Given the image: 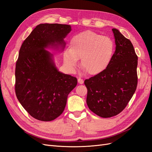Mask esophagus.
Segmentation results:
<instances>
[{
    "instance_id": "34e87169",
    "label": "esophagus",
    "mask_w": 152,
    "mask_h": 152,
    "mask_svg": "<svg viewBox=\"0 0 152 152\" xmlns=\"http://www.w3.org/2000/svg\"><path fill=\"white\" fill-rule=\"evenodd\" d=\"M78 82H79V84H82L84 83V80L83 79H80V78H79V79H78Z\"/></svg>"
}]
</instances>
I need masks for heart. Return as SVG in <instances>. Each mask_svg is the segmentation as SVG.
<instances>
[{
	"label": "heart",
	"instance_id": "heart-1",
	"mask_svg": "<svg viewBox=\"0 0 152 152\" xmlns=\"http://www.w3.org/2000/svg\"><path fill=\"white\" fill-rule=\"evenodd\" d=\"M115 51L113 40L91 30L73 35L70 48L63 52V61L69 70L73 71L81 58L82 68L91 75L104 72L111 64Z\"/></svg>",
	"mask_w": 152,
	"mask_h": 152
}]
</instances>
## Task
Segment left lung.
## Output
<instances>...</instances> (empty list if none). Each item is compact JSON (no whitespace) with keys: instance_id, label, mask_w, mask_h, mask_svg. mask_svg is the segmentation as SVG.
Returning <instances> with one entry per match:
<instances>
[{"instance_id":"obj_1","label":"left lung","mask_w":152,"mask_h":152,"mask_svg":"<svg viewBox=\"0 0 152 152\" xmlns=\"http://www.w3.org/2000/svg\"><path fill=\"white\" fill-rule=\"evenodd\" d=\"M112 31L116 47L111 64L101 74L84 81L87 104L103 118L120 113L132 98L137 84V56L134 47L119 30Z\"/></svg>"}]
</instances>
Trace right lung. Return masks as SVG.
<instances>
[{"mask_svg": "<svg viewBox=\"0 0 152 152\" xmlns=\"http://www.w3.org/2000/svg\"><path fill=\"white\" fill-rule=\"evenodd\" d=\"M71 26L43 23L37 26L20 49L16 64L15 92L22 107L39 121L54 120L64 111L77 78L59 72L48 49L63 50Z\"/></svg>", "mask_w": 152, "mask_h": 152, "instance_id": "obj_1", "label": "right lung"}]
</instances>
